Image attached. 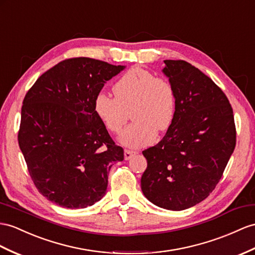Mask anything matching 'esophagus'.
Wrapping results in <instances>:
<instances>
[{
	"label": "esophagus",
	"instance_id": "esophagus-1",
	"mask_svg": "<svg viewBox=\"0 0 255 255\" xmlns=\"http://www.w3.org/2000/svg\"><path fill=\"white\" fill-rule=\"evenodd\" d=\"M136 152H133V151H130V149H125V152H124V155H125V159L126 160H129L130 158L132 157L133 155H135Z\"/></svg>",
	"mask_w": 255,
	"mask_h": 255
}]
</instances>
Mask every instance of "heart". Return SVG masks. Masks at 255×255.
<instances>
[{"mask_svg": "<svg viewBox=\"0 0 255 255\" xmlns=\"http://www.w3.org/2000/svg\"><path fill=\"white\" fill-rule=\"evenodd\" d=\"M114 98L98 94L94 111L98 119L113 133H120L127 122V111L131 109L134 121L121 134V142L129 147H140L151 143L157 131L170 127L175 113V94L171 83L156 77L141 68L127 71L113 85Z\"/></svg>", "mask_w": 255, "mask_h": 255, "instance_id": "obj_1", "label": "heart"}]
</instances>
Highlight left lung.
I'll use <instances>...</instances> for the list:
<instances>
[{
  "instance_id": "obj_1",
  "label": "left lung",
  "mask_w": 255,
  "mask_h": 255,
  "mask_svg": "<svg viewBox=\"0 0 255 255\" xmlns=\"http://www.w3.org/2000/svg\"><path fill=\"white\" fill-rule=\"evenodd\" d=\"M164 62L175 113L164 138L142 152L141 188L154 205L180 211L217 186L236 146V127L230 101L210 77L184 60Z\"/></svg>"
}]
</instances>
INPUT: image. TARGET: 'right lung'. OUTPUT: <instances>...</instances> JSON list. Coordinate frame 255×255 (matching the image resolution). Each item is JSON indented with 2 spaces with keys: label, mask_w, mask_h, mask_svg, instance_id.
<instances>
[{
  "label": "right lung",
  "mask_w": 255,
  "mask_h": 255,
  "mask_svg": "<svg viewBox=\"0 0 255 255\" xmlns=\"http://www.w3.org/2000/svg\"><path fill=\"white\" fill-rule=\"evenodd\" d=\"M124 69L71 58L42 74L24 97L19 147L38 192L58 206L78 209L99 201L111 167L124 159L123 147L94 111L104 84Z\"/></svg>",
  "instance_id": "1"
}]
</instances>
